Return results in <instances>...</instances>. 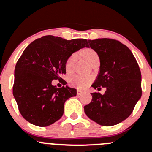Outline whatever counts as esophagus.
Segmentation results:
<instances>
[{"mask_svg":"<svg viewBox=\"0 0 152 152\" xmlns=\"http://www.w3.org/2000/svg\"><path fill=\"white\" fill-rule=\"evenodd\" d=\"M83 93V92L81 90H79V89H77V95H80L81 94Z\"/></svg>","mask_w":152,"mask_h":152,"instance_id":"1","label":"esophagus"}]
</instances>
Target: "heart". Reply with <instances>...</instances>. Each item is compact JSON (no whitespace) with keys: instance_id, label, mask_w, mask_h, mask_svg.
<instances>
[{"instance_id":"1","label":"heart","mask_w":152,"mask_h":152,"mask_svg":"<svg viewBox=\"0 0 152 152\" xmlns=\"http://www.w3.org/2000/svg\"><path fill=\"white\" fill-rule=\"evenodd\" d=\"M77 53H73L68 57L66 63H65V71L67 73H71L73 71V65H74L75 62L77 59ZM83 57L90 65L94 60L99 58L97 52L92 49H85L83 52ZM92 81H93V78L92 76H80V75H74V76H71L68 79L70 85L79 89H85L92 83Z\"/></svg>"}]
</instances>
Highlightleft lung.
<instances>
[{
    "label": "left lung",
    "instance_id": "8db88e82",
    "mask_svg": "<svg viewBox=\"0 0 152 152\" xmlns=\"http://www.w3.org/2000/svg\"><path fill=\"white\" fill-rule=\"evenodd\" d=\"M88 47L100 58V73L92 85L105 87L104 95L93 92L90 103L84 107L90 119L102 126L122 122L132 114L142 95L141 73L127 46L111 38L88 40Z\"/></svg>",
    "mask_w": 152,
    "mask_h": 152
}]
</instances>
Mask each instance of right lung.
Masks as SVG:
<instances>
[{"label":"right lung","mask_w":152,"mask_h":152,"mask_svg":"<svg viewBox=\"0 0 152 152\" xmlns=\"http://www.w3.org/2000/svg\"><path fill=\"white\" fill-rule=\"evenodd\" d=\"M88 47L87 39L65 40L45 36L30 44L19 58L14 70L13 95L25 119L34 125L47 127L60 119L64 104L76 95V89L57 88L52 80L67 84L65 63L73 52Z\"/></svg>","instance_id":"add662e5"}]
</instances>
